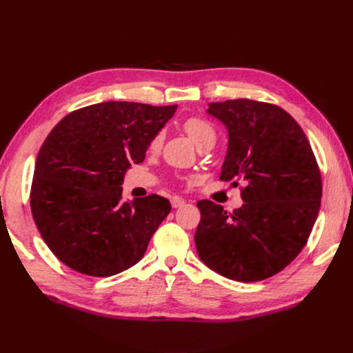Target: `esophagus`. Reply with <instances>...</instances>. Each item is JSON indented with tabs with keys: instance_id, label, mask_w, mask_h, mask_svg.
<instances>
[{
	"instance_id": "34e87169",
	"label": "esophagus",
	"mask_w": 353,
	"mask_h": 353,
	"mask_svg": "<svg viewBox=\"0 0 353 353\" xmlns=\"http://www.w3.org/2000/svg\"><path fill=\"white\" fill-rule=\"evenodd\" d=\"M170 203H172V208H173V209H179V208H181L186 201H184L181 197H173V199L170 200Z\"/></svg>"
}]
</instances>
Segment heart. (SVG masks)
<instances>
[{
    "label": "heart",
    "mask_w": 353,
    "mask_h": 353,
    "mask_svg": "<svg viewBox=\"0 0 353 353\" xmlns=\"http://www.w3.org/2000/svg\"><path fill=\"white\" fill-rule=\"evenodd\" d=\"M183 128H184V132L188 133V136L194 141V144L197 147L214 144V141H216V130L205 119H200V117L188 119L186 121H184ZM160 145H161V134H157L152 140L150 148L152 150H157Z\"/></svg>",
    "instance_id": "1"
}]
</instances>
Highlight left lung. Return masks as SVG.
I'll list each match as a JSON object with an SVG mask.
<instances>
[{
  "mask_svg": "<svg viewBox=\"0 0 353 353\" xmlns=\"http://www.w3.org/2000/svg\"><path fill=\"white\" fill-rule=\"evenodd\" d=\"M229 136L219 179L245 183L242 208L228 213L200 200L194 243L201 262L236 282L283 270L305 248L316 221L321 172L301 125L281 107L248 99L209 103Z\"/></svg>",
  "mask_w": 353,
  "mask_h": 353,
  "instance_id": "1",
  "label": "left lung"
}]
</instances>
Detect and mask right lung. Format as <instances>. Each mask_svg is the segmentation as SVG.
Listing matches in <instances>:
<instances>
[{
    "instance_id": "right-lung-1",
    "label": "right lung",
    "mask_w": 353,
    "mask_h": 353,
    "mask_svg": "<svg viewBox=\"0 0 353 353\" xmlns=\"http://www.w3.org/2000/svg\"><path fill=\"white\" fill-rule=\"evenodd\" d=\"M177 105L107 101L72 111L35 160L31 212L50 250L88 276H113L136 265L170 201L150 194L123 200V180Z\"/></svg>"
}]
</instances>
